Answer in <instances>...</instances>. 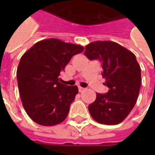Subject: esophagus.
Returning a JSON list of instances; mask_svg holds the SVG:
<instances>
[{"label": "esophagus", "instance_id": "34e87169", "mask_svg": "<svg viewBox=\"0 0 155 155\" xmlns=\"http://www.w3.org/2000/svg\"><path fill=\"white\" fill-rule=\"evenodd\" d=\"M85 90H86L85 88H83V87L78 86V91H79V92H84V91Z\"/></svg>", "mask_w": 155, "mask_h": 155}]
</instances>
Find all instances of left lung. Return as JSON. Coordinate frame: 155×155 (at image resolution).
<instances>
[{"instance_id": "1", "label": "left lung", "mask_w": 155, "mask_h": 155, "mask_svg": "<svg viewBox=\"0 0 155 155\" xmlns=\"http://www.w3.org/2000/svg\"><path fill=\"white\" fill-rule=\"evenodd\" d=\"M84 55L102 62L105 94L97 93L89 105L96 122L106 125L122 122L133 110L140 88V67L133 52L113 41H95L85 46Z\"/></svg>"}]
</instances>
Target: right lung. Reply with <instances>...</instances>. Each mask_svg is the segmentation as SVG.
Returning a JSON list of instances; mask_svg holds the SVG:
<instances>
[{
    "instance_id": "obj_1",
    "label": "right lung",
    "mask_w": 155,
    "mask_h": 155,
    "mask_svg": "<svg viewBox=\"0 0 155 155\" xmlns=\"http://www.w3.org/2000/svg\"><path fill=\"white\" fill-rule=\"evenodd\" d=\"M84 46L58 39L40 40L21 57L17 81L23 107L33 122L43 126L62 122L78 93L77 85L59 82L60 72Z\"/></svg>"
}]
</instances>
